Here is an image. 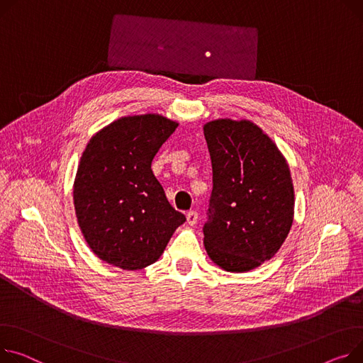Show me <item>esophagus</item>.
<instances>
[{
	"label": "esophagus",
	"instance_id": "esophagus-1",
	"mask_svg": "<svg viewBox=\"0 0 363 363\" xmlns=\"http://www.w3.org/2000/svg\"><path fill=\"white\" fill-rule=\"evenodd\" d=\"M197 220H199V213H197V211L191 210V211L186 213V222H188V225L194 226V225L197 223Z\"/></svg>",
	"mask_w": 363,
	"mask_h": 363
}]
</instances>
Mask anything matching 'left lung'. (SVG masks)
I'll use <instances>...</instances> for the list:
<instances>
[{"instance_id": "8db88e82", "label": "left lung", "mask_w": 363, "mask_h": 363, "mask_svg": "<svg viewBox=\"0 0 363 363\" xmlns=\"http://www.w3.org/2000/svg\"><path fill=\"white\" fill-rule=\"evenodd\" d=\"M204 137L213 167L206 251L226 272H250L280 250L292 228L291 171L272 138L251 121H211Z\"/></svg>"}]
</instances>
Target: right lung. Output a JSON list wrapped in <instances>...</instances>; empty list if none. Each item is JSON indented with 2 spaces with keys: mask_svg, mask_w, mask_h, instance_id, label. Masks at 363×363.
Returning <instances> with one entry per match:
<instances>
[{
  "mask_svg": "<svg viewBox=\"0 0 363 363\" xmlns=\"http://www.w3.org/2000/svg\"><path fill=\"white\" fill-rule=\"evenodd\" d=\"M178 123L124 116L93 135L74 181L79 226L91 251L123 270L159 259L185 216L169 204L152 162Z\"/></svg>",
  "mask_w": 363,
  "mask_h": 363,
  "instance_id": "add662e5",
  "label": "right lung"
}]
</instances>
